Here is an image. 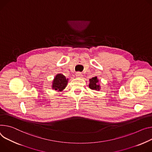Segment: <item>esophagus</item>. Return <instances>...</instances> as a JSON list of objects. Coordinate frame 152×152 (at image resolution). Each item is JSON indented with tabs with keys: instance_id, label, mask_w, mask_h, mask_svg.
<instances>
[{
	"instance_id": "obj_1",
	"label": "esophagus",
	"mask_w": 152,
	"mask_h": 152,
	"mask_svg": "<svg viewBox=\"0 0 152 152\" xmlns=\"http://www.w3.org/2000/svg\"><path fill=\"white\" fill-rule=\"evenodd\" d=\"M76 76L77 77H82V74L81 73H80V72H77V73H76Z\"/></svg>"
}]
</instances>
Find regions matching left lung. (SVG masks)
I'll use <instances>...</instances> for the list:
<instances>
[{
    "label": "left lung",
    "instance_id": "obj_1",
    "mask_svg": "<svg viewBox=\"0 0 152 152\" xmlns=\"http://www.w3.org/2000/svg\"><path fill=\"white\" fill-rule=\"evenodd\" d=\"M90 83H89V88L91 90L99 91L101 90V86L99 84V79L97 77H94L91 79H89Z\"/></svg>",
    "mask_w": 152,
    "mask_h": 152
}]
</instances>
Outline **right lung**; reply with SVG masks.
I'll return each instance as SVG.
<instances>
[{"label": "right lung", "mask_w": 152, "mask_h": 152, "mask_svg": "<svg viewBox=\"0 0 152 152\" xmlns=\"http://www.w3.org/2000/svg\"><path fill=\"white\" fill-rule=\"evenodd\" d=\"M68 82V79L62 74H57L52 80L51 88L58 92L62 91L66 87Z\"/></svg>", "instance_id": "right-lung-1"}]
</instances>
